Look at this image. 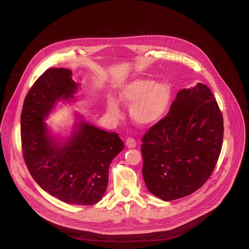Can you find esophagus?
<instances>
[{"label": "esophagus", "mask_w": 249, "mask_h": 249, "mask_svg": "<svg viewBox=\"0 0 249 249\" xmlns=\"http://www.w3.org/2000/svg\"><path fill=\"white\" fill-rule=\"evenodd\" d=\"M126 145L129 148H134V147H136L137 142H136V141L133 138H128L127 141H126Z\"/></svg>", "instance_id": "obj_1"}]
</instances>
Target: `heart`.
<instances>
[{"mask_svg":"<svg viewBox=\"0 0 249 249\" xmlns=\"http://www.w3.org/2000/svg\"><path fill=\"white\" fill-rule=\"evenodd\" d=\"M171 98L170 87L165 83L135 80L126 84L118 93V101L130 107L132 119L141 125H151L164 115ZM107 111L113 117L120 116V108L112 99L107 101Z\"/></svg>","mask_w":249,"mask_h":249,"instance_id":"1","label":"heart"}]
</instances>
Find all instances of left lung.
I'll use <instances>...</instances> for the list:
<instances>
[{"label": "left lung", "mask_w": 249, "mask_h": 249, "mask_svg": "<svg viewBox=\"0 0 249 249\" xmlns=\"http://www.w3.org/2000/svg\"><path fill=\"white\" fill-rule=\"evenodd\" d=\"M223 117L210 89H181L169 112L142 137V174L164 201L188 196L212 175L223 142Z\"/></svg>", "instance_id": "8db88e82"}]
</instances>
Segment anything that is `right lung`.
Wrapping results in <instances>:
<instances>
[{
  "instance_id": "1",
  "label": "right lung",
  "mask_w": 249,
  "mask_h": 249,
  "mask_svg": "<svg viewBox=\"0 0 249 249\" xmlns=\"http://www.w3.org/2000/svg\"><path fill=\"white\" fill-rule=\"evenodd\" d=\"M72 71L47 69L28 92L21 113V143L35 181L51 196L69 204L89 206L107 187L112 159L124 148L118 134L82 122L63 145L50 137L44 118L61 98H73L78 85Z\"/></svg>"
}]
</instances>
